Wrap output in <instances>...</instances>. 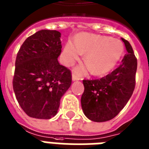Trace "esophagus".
I'll return each mask as SVG.
<instances>
[{"mask_svg":"<svg viewBox=\"0 0 149 149\" xmlns=\"http://www.w3.org/2000/svg\"><path fill=\"white\" fill-rule=\"evenodd\" d=\"M79 77H78V76H77V75L75 74V73H72V81H76V80H79Z\"/></svg>","mask_w":149,"mask_h":149,"instance_id":"1","label":"esophagus"}]
</instances>
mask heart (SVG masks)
<instances>
[{
  "label": "heart",
  "mask_w": 149,
  "mask_h": 149,
  "mask_svg": "<svg viewBox=\"0 0 149 149\" xmlns=\"http://www.w3.org/2000/svg\"><path fill=\"white\" fill-rule=\"evenodd\" d=\"M123 53V44L119 40L107 36L82 33L69 40L64 47L63 60L71 65L84 55V63L92 74L102 76L108 73L116 65Z\"/></svg>",
  "instance_id": "heart-1"
}]
</instances>
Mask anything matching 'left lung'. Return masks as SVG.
Segmentation results:
<instances>
[{"label":"left lung","instance_id":"8db88e82","mask_svg":"<svg viewBox=\"0 0 149 149\" xmlns=\"http://www.w3.org/2000/svg\"><path fill=\"white\" fill-rule=\"evenodd\" d=\"M122 40L127 54L119 66L101 79L83 80L82 109L86 116L93 122L102 123L116 116L135 89L137 59L129 41L123 38Z\"/></svg>","mask_w":149,"mask_h":149}]
</instances>
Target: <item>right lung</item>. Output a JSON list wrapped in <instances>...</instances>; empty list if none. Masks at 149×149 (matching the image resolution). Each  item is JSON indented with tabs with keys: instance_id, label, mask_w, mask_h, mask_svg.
I'll list each match as a JSON object with an SVG mask.
<instances>
[{
	"instance_id": "obj_1",
	"label": "right lung",
	"mask_w": 149,
	"mask_h": 149,
	"mask_svg": "<svg viewBox=\"0 0 149 149\" xmlns=\"http://www.w3.org/2000/svg\"><path fill=\"white\" fill-rule=\"evenodd\" d=\"M60 35L56 31H37L25 40L17 54L13 89L20 107L32 118L55 116L72 83L71 71L57 60Z\"/></svg>"
}]
</instances>
